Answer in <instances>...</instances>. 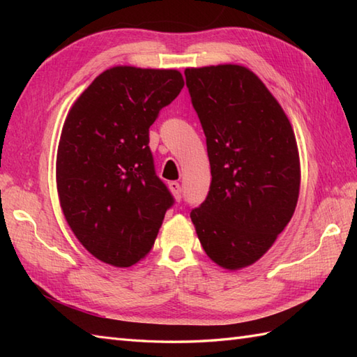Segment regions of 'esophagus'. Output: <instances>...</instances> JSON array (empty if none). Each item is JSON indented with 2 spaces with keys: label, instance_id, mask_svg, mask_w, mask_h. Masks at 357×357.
I'll return each mask as SVG.
<instances>
[{
  "label": "esophagus",
  "instance_id": "34e87169",
  "mask_svg": "<svg viewBox=\"0 0 357 357\" xmlns=\"http://www.w3.org/2000/svg\"><path fill=\"white\" fill-rule=\"evenodd\" d=\"M169 188H170L172 195L174 196V199L181 201V198H183V196H181V184L176 183V181H172V183L169 184Z\"/></svg>",
  "mask_w": 357,
  "mask_h": 357
}]
</instances>
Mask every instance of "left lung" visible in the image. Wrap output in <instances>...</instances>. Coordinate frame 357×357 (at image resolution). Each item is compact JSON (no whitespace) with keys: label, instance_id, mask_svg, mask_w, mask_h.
Wrapping results in <instances>:
<instances>
[{"label":"left lung","instance_id":"8db88e82","mask_svg":"<svg viewBox=\"0 0 357 357\" xmlns=\"http://www.w3.org/2000/svg\"><path fill=\"white\" fill-rule=\"evenodd\" d=\"M207 139L211 184L190 211L204 252L227 270L255 264L294 213L301 165L294 132L264 82L244 66L185 69Z\"/></svg>","mask_w":357,"mask_h":357}]
</instances>
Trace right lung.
I'll return each instance as SVG.
<instances>
[{
	"mask_svg": "<svg viewBox=\"0 0 357 357\" xmlns=\"http://www.w3.org/2000/svg\"><path fill=\"white\" fill-rule=\"evenodd\" d=\"M183 87L178 70L116 66L69 110L56 155L59 204L96 259L130 267L153 247L174 199L155 173L149 128Z\"/></svg>",
	"mask_w": 357,
	"mask_h": 357,
	"instance_id": "1",
	"label": "right lung"
}]
</instances>
